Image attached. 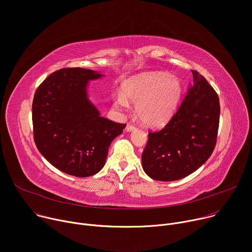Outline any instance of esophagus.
Returning a JSON list of instances; mask_svg holds the SVG:
<instances>
[{
    "instance_id": "34e87169",
    "label": "esophagus",
    "mask_w": 252,
    "mask_h": 252,
    "mask_svg": "<svg viewBox=\"0 0 252 252\" xmlns=\"http://www.w3.org/2000/svg\"><path fill=\"white\" fill-rule=\"evenodd\" d=\"M135 129H136V126L133 125V124H131V123H128L127 126H126V130H127L128 132L133 131V130H135Z\"/></svg>"
}]
</instances>
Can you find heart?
<instances>
[{
  "instance_id": "b5f03b06",
  "label": "heart",
  "mask_w": 252,
  "mask_h": 252,
  "mask_svg": "<svg viewBox=\"0 0 252 252\" xmlns=\"http://www.w3.org/2000/svg\"><path fill=\"white\" fill-rule=\"evenodd\" d=\"M123 95L114 99L115 106L127 110L128 101L137 104L140 120L149 127L165 125L176 113L182 97L180 80L166 73H146L132 77L122 85Z\"/></svg>"
}]
</instances>
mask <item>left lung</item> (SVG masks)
I'll return each instance as SVG.
<instances>
[{"instance_id": "obj_1", "label": "left lung", "mask_w": 252, "mask_h": 252, "mask_svg": "<svg viewBox=\"0 0 252 252\" xmlns=\"http://www.w3.org/2000/svg\"><path fill=\"white\" fill-rule=\"evenodd\" d=\"M193 84L176 113L148 133L142 167L154 180L174 181L197 170L211 156L219 127V98L206 79L192 71Z\"/></svg>"}]
</instances>
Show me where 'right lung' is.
Here are the masks:
<instances>
[{
  "instance_id": "1",
  "label": "right lung",
  "mask_w": 252,
  "mask_h": 252,
  "mask_svg": "<svg viewBox=\"0 0 252 252\" xmlns=\"http://www.w3.org/2000/svg\"><path fill=\"white\" fill-rule=\"evenodd\" d=\"M102 76L89 69L63 68L48 76L35 92L36 146L49 163L72 176L98 173L111 142L126 127L102 117L88 99L89 81Z\"/></svg>"
}]
</instances>
